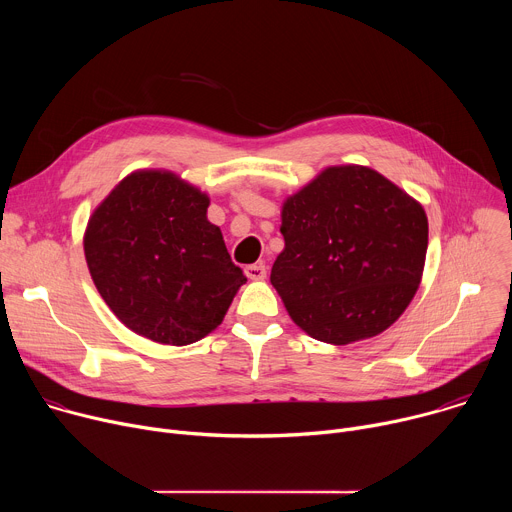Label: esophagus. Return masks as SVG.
Instances as JSON below:
<instances>
[{"label": "esophagus", "instance_id": "obj_1", "mask_svg": "<svg viewBox=\"0 0 512 512\" xmlns=\"http://www.w3.org/2000/svg\"><path fill=\"white\" fill-rule=\"evenodd\" d=\"M245 275H247L249 279H253V281H261V279H265V275H267V267H265L263 263L247 265V267H245Z\"/></svg>", "mask_w": 512, "mask_h": 512}]
</instances>
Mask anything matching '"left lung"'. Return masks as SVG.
Masks as SVG:
<instances>
[{
    "mask_svg": "<svg viewBox=\"0 0 512 512\" xmlns=\"http://www.w3.org/2000/svg\"><path fill=\"white\" fill-rule=\"evenodd\" d=\"M279 231L271 285L316 340L342 346L385 332L421 283L427 214L369 166L324 168L283 200Z\"/></svg>",
    "mask_w": 512,
    "mask_h": 512,
    "instance_id": "left-lung-1",
    "label": "left lung"
}]
</instances>
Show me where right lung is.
Here are the masks:
<instances>
[{"instance_id":"obj_1","label":"right lung","mask_w":512,"mask_h":512,"mask_svg":"<svg viewBox=\"0 0 512 512\" xmlns=\"http://www.w3.org/2000/svg\"><path fill=\"white\" fill-rule=\"evenodd\" d=\"M208 204V194L176 172L135 170L89 216V273L131 332L186 346L225 320L247 277L208 221Z\"/></svg>"}]
</instances>
